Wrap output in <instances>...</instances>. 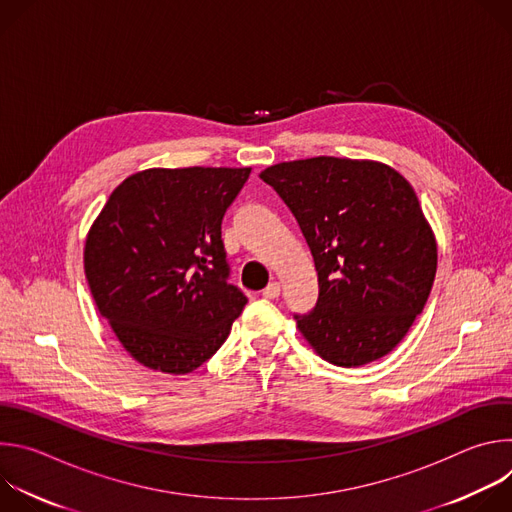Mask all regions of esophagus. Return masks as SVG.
I'll list each match as a JSON object with an SVG mask.
<instances>
[{
	"label": "esophagus",
	"mask_w": 512,
	"mask_h": 512,
	"mask_svg": "<svg viewBox=\"0 0 512 512\" xmlns=\"http://www.w3.org/2000/svg\"><path fill=\"white\" fill-rule=\"evenodd\" d=\"M279 294H281V285H279L277 281H271V283L263 289V296H265L267 300H275V298H279Z\"/></svg>",
	"instance_id": "1"
}]
</instances>
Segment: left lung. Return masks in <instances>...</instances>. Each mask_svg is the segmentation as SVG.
I'll return each instance as SVG.
<instances>
[{"mask_svg": "<svg viewBox=\"0 0 512 512\" xmlns=\"http://www.w3.org/2000/svg\"><path fill=\"white\" fill-rule=\"evenodd\" d=\"M306 237L318 271V302L296 322L336 367L389 354L423 312L437 245L411 184L381 162L320 156L259 174Z\"/></svg>", "mask_w": 512, "mask_h": 512, "instance_id": "obj_1", "label": "left lung"}]
</instances>
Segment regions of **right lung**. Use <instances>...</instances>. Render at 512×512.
I'll use <instances>...</instances> for the list:
<instances>
[{"label": "right lung", "instance_id": "add662e5", "mask_svg": "<svg viewBox=\"0 0 512 512\" xmlns=\"http://www.w3.org/2000/svg\"><path fill=\"white\" fill-rule=\"evenodd\" d=\"M251 168H152L125 178L85 243L101 316L143 367L186 375L227 340L247 296L221 239Z\"/></svg>", "mask_w": 512, "mask_h": 512}]
</instances>
